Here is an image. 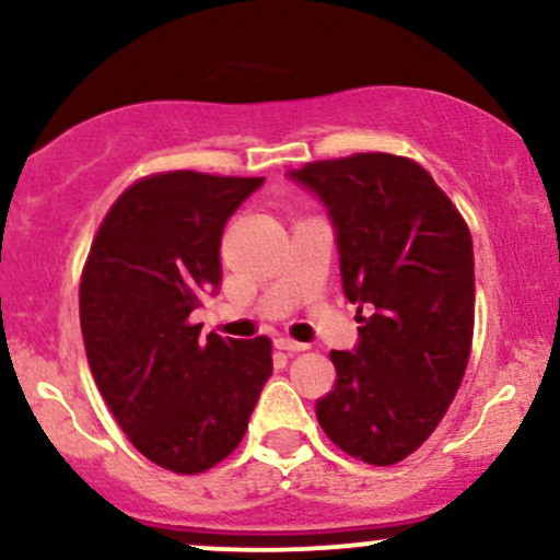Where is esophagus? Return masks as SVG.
<instances>
[{
    "instance_id": "1",
    "label": "esophagus",
    "mask_w": 560,
    "mask_h": 560,
    "mask_svg": "<svg viewBox=\"0 0 560 560\" xmlns=\"http://www.w3.org/2000/svg\"><path fill=\"white\" fill-rule=\"evenodd\" d=\"M276 347H279V350H284V352L307 350L305 342H298V339H292V337H279V339H276Z\"/></svg>"
}]
</instances>
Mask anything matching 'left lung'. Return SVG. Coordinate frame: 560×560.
I'll return each instance as SVG.
<instances>
[{"label":"left lung","instance_id":"obj_1","mask_svg":"<svg viewBox=\"0 0 560 560\" xmlns=\"http://www.w3.org/2000/svg\"><path fill=\"white\" fill-rule=\"evenodd\" d=\"M289 176L329 208L345 294L361 305V342L355 352L331 350L337 382L318 397V423L363 464H400L429 440L464 382L474 339L471 231L410 158L355 152Z\"/></svg>","mask_w":560,"mask_h":560}]
</instances>
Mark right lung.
Wrapping results in <instances>:
<instances>
[{
  "instance_id": "obj_1",
  "label": "right lung",
  "mask_w": 560,
  "mask_h": 560,
  "mask_svg": "<svg viewBox=\"0 0 560 560\" xmlns=\"http://www.w3.org/2000/svg\"><path fill=\"white\" fill-rule=\"evenodd\" d=\"M262 178L163 171L113 202L83 262L89 369L144 458L202 474L234 453L273 371L271 339H199L191 311L221 284L223 226Z\"/></svg>"
}]
</instances>
